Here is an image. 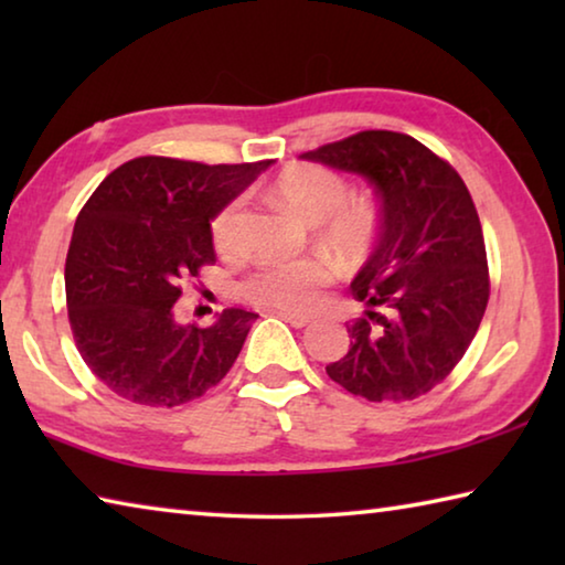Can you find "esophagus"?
Here are the masks:
<instances>
[{
    "label": "esophagus",
    "instance_id": "34e87169",
    "mask_svg": "<svg viewBox=\"0 0 565 565\" xmlns=\"http://www.w3.org/2000/svg\"><path fill=\"white\" fill-rule=\"evenodd\" d=\"M274 313H276V317H279V319H284L286 323H291L294 329H303V327H309V323H311V319H309V317H301V313H294V311L276 309Z\"/></svg>",
    "mask_w": 565,
    "mask_h": 565
}]
</instances>
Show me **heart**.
I'll list each match as a JSON object with an SVG mask.
<instances>
[{
	"label": "heart",
	"mask_w": 565,
	"mask_h": 565,
	"mask_svg": "<svg viewBox=\"0 0 565 565\" xmlns=\"http://www.w3.org/2000/svg\"><path fill=\"white\" fill-rule=\"evenodd\" d=\"M271 194L286 212L317 226L319 244L343 262L361 259L374 244L379 212L369 199H351V186L339 171L319 164H294L274 181ZM218 254L232 256L244 244V204L228 202L212 222ZM329 266L319 259L266 262L242 284L252 301L274 303L289 311H309L329 284Z\"/></svg>",
	"instance_id": "heart-1"
}]
</instances>
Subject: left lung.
I'll return each mask as SVG.
<instances>
[{"instance_id":"left-lung-1","label":"left lung","mask_w":565,"mask_h":565,"mask_svg":"<svg viewBox=\"0 0 565 565\" xmlns=\"http://www.w3.org/2000/svg\"><path fill=\"white\" fill-rule=\"evenodd\" d=\"M371 181L381 202L374 254L351 291L369 306L347 323V356L327 366L353 396L411 401L451 374L489 303L473 199L456 169L408 134L371 129L301 154Z\"/></svg>"}]
</instances>
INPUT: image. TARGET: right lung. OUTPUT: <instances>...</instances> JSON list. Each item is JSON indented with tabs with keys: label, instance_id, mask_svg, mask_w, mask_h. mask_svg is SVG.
<instances>
[{
	"label": "right lung",
	"instance_id": "obj_1",
	"mask_svg": "<svg viewBox=\"0 0 565 565\" xmlns=\"http://www.w3.org/2000/svg\"><path fill=\"white\" fill-rule=\"evenodd\" d=\"M271 161L199 164L131 159L76 216L64 284L72 333L104 386L141 406L204 396L242 351L256 313L224 309L212 327H181V284L216 262L212 218Z\"/></svg>",
	"mask_w": 565,
	"mask_h": 565
}]
</instances>
